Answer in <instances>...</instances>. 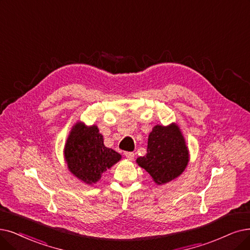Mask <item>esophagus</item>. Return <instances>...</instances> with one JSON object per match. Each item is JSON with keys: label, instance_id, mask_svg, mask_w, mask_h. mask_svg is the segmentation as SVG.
Segmentation results:
<instances>
[{"label": "esophagus", "instance_id": "esophagus-1", "mask_svg": "<svg viewBox=\"0 0 250 250\" xmlns=\"http://www.w3.org/2000/svg\"><path fill=\"white\" fill-rule=\"evenodd\" d=\"M128 160H133L134 159V153L132 152H125L124 154Z\"/></svg>", "mask_w": 250, "mask_h": 250}]
</instances>
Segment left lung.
I'll return each instance as SVG.
<instances>
[{
  "mask_svg": "<svg viewBox=\"0 0 250 250\" xmlns=\"http://www.w3.org/2000/svg\"><path fill=\"white\" fill-rule=\"evenodd\" d=\"M151 174L156 184L172 181L185 170L188 152L184 136L176 125H157L148 135L146 154L136 160Z\"/></svg>",
  "mask_w": 250,
  "mask_h": 250,
  "instance_id": "8db88e82",
  "label": "left lung"
}]
</instances>
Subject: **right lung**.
Wrapping results in <instances>:
<instances>
[{
  "instance_id": "right-lung-1",
  "label": "right lung",
  "mask_w": 250,
  "mask_h": 250,
  "mask_svg": "<svg viewBox=\"0 0 250 250\" xmlns=\"http://www.w3.org/2000/svg\"><path fill=\"white\" fill-rule=\"evenodd\" d=\"M64 157L67 167L84 183H96L102 174L117 163L121 155L104 145V136L96 126L77 123L66 141Z\"/></svg>"
}]
</instances>
